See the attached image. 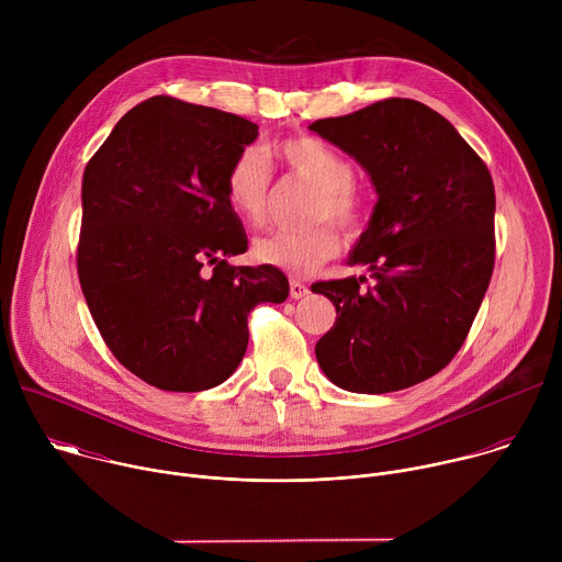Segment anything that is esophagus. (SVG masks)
<instances>
[{"label": "esophagus", "instance_id": "esophagus-1", "mask_svg": "<svg viewBox=\"0 0 562 562\" xmlns=\"http://www.w3.org/2000/svg\"><path fill=\"white\" fill-rule=\"evenodd\" d=\"M291 297L293 300H302V297H306L311 291H308V286L306 284H302L300 280H291Z\"/></svg>", "mask_w": 562, "mask_h": 562}]
</instances>
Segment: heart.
<instances>
[{"instance_id": "b5f03b06", "label": "heart", "mask_w": 562, "mask_h": 562, "mask_svg": "<svg viewBox=\"0 0 562 562\" xmlns=\"http://www.w3.org/2000/svg\"><path fill=\"white\" fill-rule=\"evenodd\" d=\"M278 157L289 173L315 189L311 220H331L345 231H356L362 217V200L353 189V167L349 159L315 137H291L276 146ZM224 191L231 209L260 224L271 202V167L258 148L239 153L224 180ZM340 237L331 226H315L306 231H273L258 237L254 254L260 262L280 267L293 276L313 273L319 265L336 258Z\"/></svg>"}]
</instances>
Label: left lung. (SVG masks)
<instances>
[{
	"mask_svg": "<svg viewBox=\"0 0 562 562\" xmlns=\"http://www.w3.org/2000/svg\"><path fill=\"white\" fill-rule=\"evenodd\" d=\"M367 171L378 202L347 265L364 276L317 282L336 325L319 369L351 393L414 386L462 347L494 271L496 193L483 159L434 109L391 98L308 126Z\"/></svg>",
	"mask_w": 562,
	"mask_h": 562,
	"instance_id": "8db88e82",
	"label": "left lung"
}]
</instances>
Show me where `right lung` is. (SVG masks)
<instances>
[{
    "instance_id": "obj_1",
    "label": "right lung",
    "mask_w": 562,
    "mask_h": 562,
    "mask_svg": "<svg viewBox=\"0 0 562 562\" xmlns=\"http://www.w3.org/2000/svg\"><path fill=\"white\" fill-rule=\"evenodd\" d=\"M256 137L245 117L159 95L85 169L79 284L113 356L157 389L222 384L245 358L251 308L289 295L278 267L226 265L247 233L224 180Z\"/></svg>"
}]
</instances>
